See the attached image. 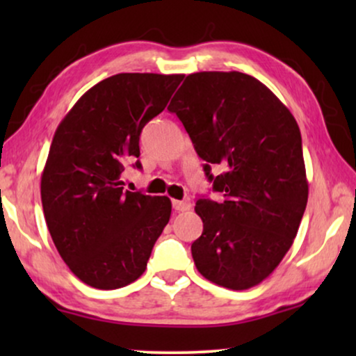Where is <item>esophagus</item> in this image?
<instances>
[{"label": "esophagus", "mask_w": 356, "mask_h": 356, "mask_svg": "<svg viewBox=\"0 0 356 356\" xmlns=\"http://www.w3.org/2000/svg\"><path fill=\"white\" fill-rule=\"evenodd\" d=\"M189 207H191V204L188 201H173V209L177 212H186L189 211Z\"/></svg>", "instance_id": "1"}]
</instances>
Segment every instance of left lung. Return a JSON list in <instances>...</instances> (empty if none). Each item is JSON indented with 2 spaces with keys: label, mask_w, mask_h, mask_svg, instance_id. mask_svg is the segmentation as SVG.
<instances>
[{
  "label": "left lung",
  "mask_w": 356,
  "mask_h": 356,
  "mask_svg": "<svg viewBox=\"0 0 356 356\" xmlns=\"http://www.w3.org/2000/svg\"><path fill=\"white\" fill-rule=\"evenodd\" d=\"M168 110L181 121L220 202L199 199L201 275L230 290L267 279L293 245L308 202L301 134L290 110L238 71L186 76ZM212 166L224 172L213 177Z\"/></svg>",
  "instance_id": "8db88e82"
}]
</instances>
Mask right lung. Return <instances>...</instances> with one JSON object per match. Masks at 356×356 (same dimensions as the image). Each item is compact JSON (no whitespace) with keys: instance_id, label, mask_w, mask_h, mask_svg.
<instances>
[{"instance_id":"right-lung-1","label":"right lung","mask_w":356,"mask_h":356,"mask_svg":"<svg viewBox=\"0 0 356 356\" xmlns=\"http://www.w3.org/2000/svg\"><path fill=\"white\" fill-rule=\"evenodd\" d=\"M183 77H106L76 102L53 136L40 183L47 227L72 274L94 289L138 280L170 220V199L128 191L123 172L139 157L140 131L162 113Z\"/></svg>"}]
</instances>
